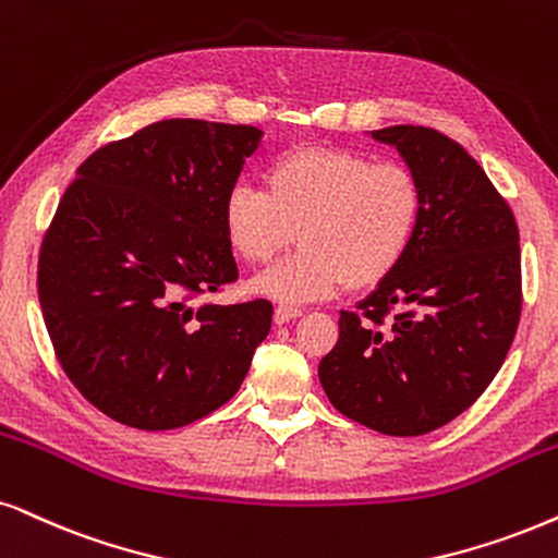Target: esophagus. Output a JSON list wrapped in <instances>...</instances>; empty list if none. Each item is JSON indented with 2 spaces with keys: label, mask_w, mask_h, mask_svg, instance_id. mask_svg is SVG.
Returning <instances> with one entry per match:
<instances>
[{
  "label": "esophagus",
  "mask_w": 558,
  "mask_h": 558,
  "mask_svg": "<svg viewBox=\"0 0 558 558\" xmlns=\"http://www.w3.org/2000/svg\"><path fill=\"white\" fill-rule=\"evenodd\" d=\"M301 308L299 306H278L275 308V324H288L291 319H299Z\"/></svg>",
  "instance_id": "esophagus-1"
}]
</instances>
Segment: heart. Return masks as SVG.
<instances>
[{
	"label": "heart",
	"instance_id": "1",
	"mask_svg": "<svg viewBox=\"0 0 558 558\" xmlns=\"http://www.w3.org/2000/svg\"><path fill=\"white\" fill-rule=\"evenodd\" d=\"M422 187L399 161L348 149H299L275 159L265 190L236 185L221 223L231 252L267 263L299 239V250L252 278L280 306L329 299L344 286L368 288L397 270L417 236Z\"/></svg>",
	"mask_w": 558,
	"mask_h": 558
}]
</instances>
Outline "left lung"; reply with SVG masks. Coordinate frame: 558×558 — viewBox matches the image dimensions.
<instances>
[{
	"label": "left lung",
	"mask_w": 558,
	"mask_h": 558,
	"mask_svg": "<svg viewBox=\"0 0 558 558\" xmlns=\"http://www.w3.org/2000/svg\"><path fill=\"white\" fill-rule=\"evenodd\" d=\"M371 136L420 180V229L357 312H340L319 380L344 417L412 437L466 412L502 368L523 306L520 234L484 169L446 133L389 125Z\"/></svg>",
	"instance_id": "8db88e82"
}]
</instances>
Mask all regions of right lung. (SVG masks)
<instances>
[{
	"instance_id": "obj_1",
	"label": "right lung",
	"mask_w": 558,
	"mask_h": 558,
	"mask_svg": "<svg viewBox=\"0 0 558 558\" xmlns=\"http://www.w3.org/2000/svg\"><path fill=\"white\" fill-rule=\"evenodd\" d=\"M263 131L172 118L76 169L38 259V299L63 373L136 429H174L234 397L272 324L270 301L193 299L239 278L223 197Z\"/></svg>"
}]
</instances>
